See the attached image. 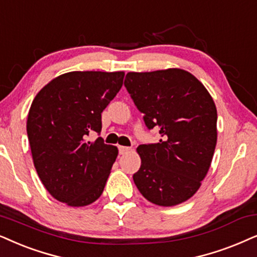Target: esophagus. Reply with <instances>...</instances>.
Returning <instances> with one entry per match:
<instances>
[{
    "mask_svg": "<svg viewBox=\"0 0 257 257\" xmlns=\"http://www.w3.org/2000/svg\"><path fill=\"white\" fill-rule=\"evenodd\" d=\"M119 153L120 155H125V153H127L130 150H131V148H127V146H119Z\"/></svg>",
    "mask_w": 257,
    "mask_h": 257,
    "instance_id": "esophagus-1",
    "label": "esophagus"
}]
</instances>
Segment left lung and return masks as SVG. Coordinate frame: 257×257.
Listing matches in <instances>:
<instances>
[{
    "instance_id": "obj_1",
    "label": "left lung",
    "mask_w": 257,
    "mask_h": 257,
    "mask_svg": "<svg viewBox=\"0 0 257 257\" xmlns=\"http://www.w3.org/2000/svg\"><path fill=\"white\" fill-rule=\"evenodd\" d=\"M128 94L156 144L139 145L141 169L133 181L151 203L172 206L196 194L208 173L217 142V111L198 79L179 68L126 74Z\"/></svg>"
}]
</instances>
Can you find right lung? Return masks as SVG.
<instances>
[{"label":"right lung","mask_w":257,"mask_h":257,"mask_svg":"<svg viewBox=\"0 0 257 257\" xmlns=\"http://www.w3.org/2000/svg\"><path fill=\"white\" fill-rule=\"evenodd\" d=\"M124 72H69L53 79L33 100L27 135L42 184L58 201L85 206L96 201L118 149L101 137V113L120 91Z\"/></svg>","instance_id":"right-lung-1"}]
</instances>
